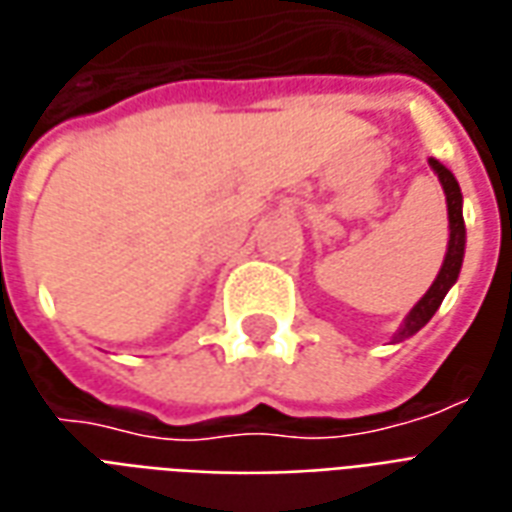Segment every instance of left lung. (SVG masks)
Listing matches in <instances>:
<instances>
[{"label": "left lung", "instance_id": "obj_1", "mask_svg": "<svg viewBox=\"0 0 512 512\" xmlns=\"http://www.w3.org/2000/svg\"><path fill=\"white\" fill-rule=\"evenodd\" d=\"M431 163V169L436 171V177L442 182V188H445L447 196V218H450V240H447V253L445 261H442V270L436 275V281L431 283V289L420 297V302L414 305L409 316L401 324V330L393 335V341H406V338H412L417 330H423L425 324L431 322V316L439 311V305L445 300V294L450 292V286L458 281V272H461V264H464V248H466V226H464V212H461V188H458V182L450 174V169H445L439 160H428Z\"/></svg>", "mask_w": 512, "mask_h": 512}]
</instances>
